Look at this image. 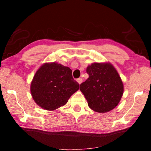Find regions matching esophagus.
<instances>
[{"instance_id": "1", "label": "esophagus", "mask_w": 151, "mask_h": 151, "mask_svg": "<svg viewBox=\"0 0 151 151\" xmlns=\"http://www.w3.org/2000/svg\"><path fill=\"white\" fill-rule=\"evenodd\" d=\"M77 82H78V84H80L82 82V78H78V79H77Z\"/></svg>"}]
</instances>
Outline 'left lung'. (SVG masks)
<instances>
[{"label":"left lung","instance_id":"1","mask_svg":"<svg viewBox=\"0 0 151 151\" xmlns=\"http://www.w3.org/2000/svg\"><path fill=\"white\" fill-rule=\"evenodd\" d=\"M89 77L80 84L88 106L96 112L104 113L119 104L124 91L123 82L117 70L109 63H95L88 65Z\"/></svg>","mask_w":151,"mask_h":151}]
</instances>
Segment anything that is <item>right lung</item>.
I'll use <instances>...</instances> for the list:
<instances>
[{
    "label": "right lung",
    "mask_w": 151,
    "mask_h": 151,
    "mask_svg": "<svg viewBox=\"0 0 151 151\" xmlns=\"http://www.w3.org/2000/svg\"><path fill=\"white\" fill-rule=\"evenodd\" d=\"M80 84L74 80L70 68L57 63H47L39 68L31 83L35 102L47 111H54L67 104Z\"/></svg>",
    "instance_id": "right-lung-1"
}]
</instances>
